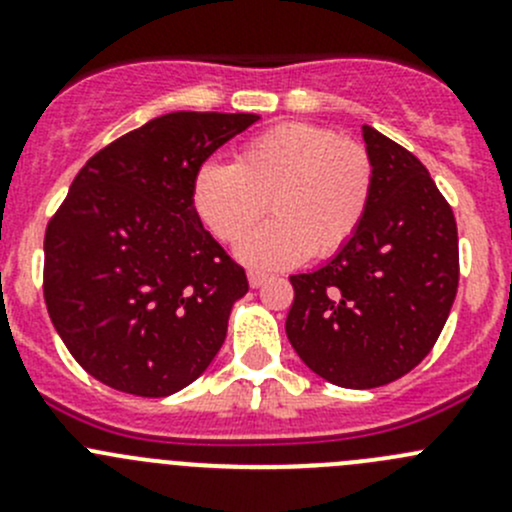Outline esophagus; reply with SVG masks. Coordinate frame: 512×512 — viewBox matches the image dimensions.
<instances>
[{
	"instance_id": "esophagus-1",
	"label": "esophagus",
	"mask_w": 512,
	"mask_h": 512,
	"mask_svg": "<svg viewBox=\"0 0 512 512\" xmlns=\"http://www.w3.org/2000/svg\"><path fill=\"white\" fill-rule=\"evenodd\" d=\"M247 282H250L252 289L262 287L267 282V275H262V272H247Z\"/></svg>"
}]
</instances>
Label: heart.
<instances>
[{
    "label": "heart",
    "instance_id": "1",
    "mask_svg": "<svg viewBox=\"0 0 512 512\" xmlns=\"http://www.w3.org/2000/svg\"><path fill=\"white\" fill-rule=\"evenodd\" d=\"M369 195L371 160L364 148L309 123L270 128L232 165L208 160L193 178L195 213L220 240H240L270 200L275 218L237 245V257L257 270L342 250L364 220Z\"/></svg>",
    "mask_w": 512,
    "mask_h": 512
}]
</instances>
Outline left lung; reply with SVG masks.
Wrapping results in <instances>:
<instances>
[{
  "label": "left lung",
  "instance_id": "8db88e82",
  "mask_svg": "<svg viewBox=\"0 0 512 512\" xmlns=\"http://www.w3.org/2000/svg\"><path fill=\"white\" fill-rule=\"evenodd\" d=\"M371 195L352 240L292 275L287 339L329 384L374 389L431 352L458 289L451 208L414 153L364 126Z\"/></svg>",
  "mask_w": 512,
  "mask_h": 512
}]
</instances>
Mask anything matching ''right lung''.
I'll use <instances>...</instances> for the list:
<instances>
[{
  "instance_id": "right-lung-1",
  "label": "right lung",
  "mask_w": 512,
  "mask_h": 512,
  "mask_svg": "<svg viewBox=\"0 0 512 512\" xmlns=\"http://www.w3.org/2000/svg\"><path fill=\"white\" fill-rule=\"evenodd\" d=\"M257 113L175 111L98 151L44 237L54 329L94 379L170 396L220 352L247 277L193 208V178Z\"/></svg>"
}]
</instances>
